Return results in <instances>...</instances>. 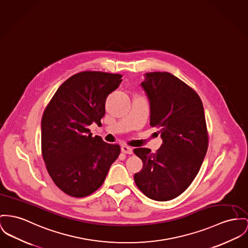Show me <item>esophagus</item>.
<instances>
[{
    "label": "esophagus",
    "mask_w": 248,
    "mask_h": 248,
    "mask_svg": "<svg viewBox=\"0 0 248 248\" xmlns=\"http://www.w3.org/2000/svg\"><path fill=\"white\" fill-rule=\"evenodd\" d=\"M121 151L125 154H132V149L128 147V146H122L121 147Z\"/></svg>",
    "instance_id": "obj_1"
}]
</instances>
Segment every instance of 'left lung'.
I'll return each mask as SVG.
<instances>
[{
	"label": "left lung",
	"mask_w": 248,
	"mask_h": 248,
	"mask_svg": "<svg viewBox=\"0 0 248 248\" xmlns=\"http://www.w3.org/2000/svg\"><path fill=\"white\" fill-rule=\"evenodd\" d=\"M150 104V126L160 128L163 145L133 152L143 168L134 182L148 198L167 201L179 197L195 180L207 153L209 138L198 93L168 72H149L141 83Z\"/></svg>",
	"instance_id": "obj_1"
}]
</instances>
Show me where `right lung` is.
Wrapping results in <instances>:
<instances>
[{
  "mask_svg": "<svg viewBox=\"0 0 248 248\" xmlns=\"http://www.w3.org/2000/svg\"><path fill=\"white\" fill-rule=\"evenodd\" d=\"M121 74L79 72L62 83L41 120V152L55 185L73 198H84L104 182L120 154L117 144L92 136L88 127L105 115V100L122 82Z\"/></svg>",
  "mask_w": 248,
  "mask_h": 248,
  "instance_id": "1",
  "label": "right lung"
}]
</instances>
